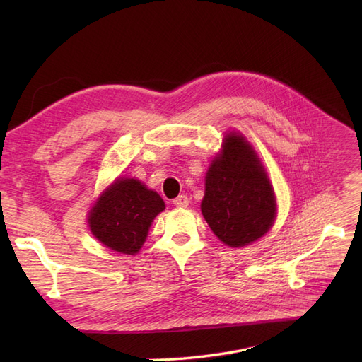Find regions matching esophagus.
<instances>
[{
  "label": "esophagus",
  "instance_id": "obj_1",
  "mask_svg": "<svg viewBox=\"0 0 362 362\" xmlns=\"http://www.w3.org/2000/svg\"><path fill=\"white\" fill-rule=\"evenodd\" d=\"M172 202H173L175 206H187L189 202H190V199H189L185 194H180L178 198H175Z\"/></svg>",
  "mask_w": 362,
  "mask_h": 362
}]
</instances>
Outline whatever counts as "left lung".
<instances>
[{"label":"left lung","instance_id":"8db88e82","mask_svg":"<svg viewBox=\"0 0 362 362\" xmlns=\"http://www.w3.org/2000/svg\"><path fill=\"white\" fill-rule=\"evenodd\" d=\"M201 210L216 237L229 247L257 242L275 222V192L242 134L225 136L222 152L206 172Z\"/></svg>","mask_w":362,"mask_h":362}]
</instances>
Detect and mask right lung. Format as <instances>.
<instances>
[{
    "label": "right lung",
    "instance_id": "1",
    "mask_svg": "<svg viewBox=\"0 0 362 362\" xmlns=\"http://www.w3.org/2000/svg\"><path fill=\"white\" fill-rule=\"evenodd\" d=\"M164 201L154 190L134 178H117L89 213L92 234L120 254L134 255L145 243L149 226L164 210Z\"/></svg>",
    "mask_w": 362,
    "mask_h": 362
}]
</instances>
